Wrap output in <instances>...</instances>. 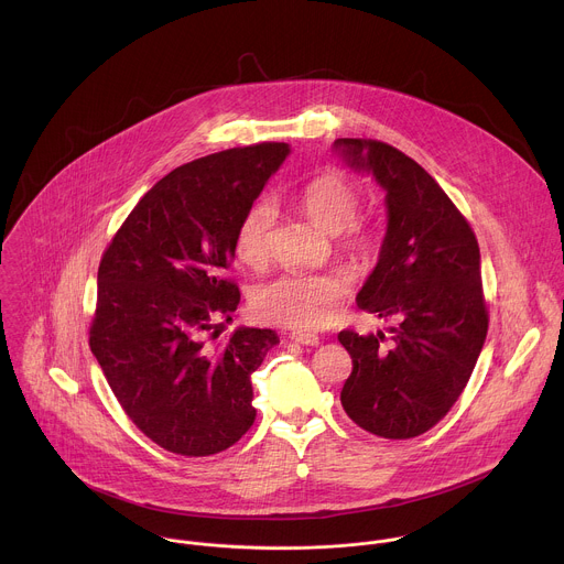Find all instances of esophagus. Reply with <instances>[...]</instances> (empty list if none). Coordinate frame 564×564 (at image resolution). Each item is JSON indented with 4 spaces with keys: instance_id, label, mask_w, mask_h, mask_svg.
<instances>
[{
    "instance_id": "34e87169",
    "label": "esophagus",
    "mask_w": 564,
    "mask_h": 564,
    "mask_svg": "<svg viewBox=\"0 0 564 564\" xmlns=\"http://www.w3.org/2000/svg\"><path fill=\"white\" fill-rule=\"evenodd\" d=\"M290 340L292 343H299V345H305V347H316L321 345V338L316 334H310V332H292L290 334Z\"/></svg>"
}]
</instances>
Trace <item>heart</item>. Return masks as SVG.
Masks as SVG:
<instances>
[{
    "instance_id": "obj_1",
    "label": "heart",
    "mask_w": 564,
    "mask_h": 564,
    "mask_svg": "<svg viewBox=\"0 0 564 564\" xmlns=\"http://www.w3.org/2000/svg\"><path fill=\"white\" fill-rule=\"evenodd\" d=\"M296 204L318 228L336 235L343 254L367 259L376 252V230L356 219L362 206V188L351 175L343 171L316 173L296 193ZM272 228V204L268 199L252 202L235 235V252L246 268L261 270L268 263ZM349 290V279L343 272H285L259 285L250 305L254 316L265 323L318 329L334 321Z\"/></svg>"
}]
</instances>
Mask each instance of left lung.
<instances>
[{
  "instance_id": "obj_1",
  "label": "left lung",
  "mask_w": 564,
  "mask_h": 564,
  "mask_svg": "<svg viewBox=\"0 0 564 564\" xmlns=\"http://www.w3.org/2000/svg\"><path fill=\"white\" fill-rule=\"evenodd\" d=\"M334 144L349 166L371 173L387 191V235L358 305L395 321L389 334H338L354 362L340 402L367 433L411 440L446 417L484 349L488 305L479 243L413 158L380 140Z\"/></svg>"
}]
</instances>
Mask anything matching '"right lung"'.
<instances>
[{
    "label": "right lung",
    "mask_w": 564,
    "mask_h": 564,
    "mask_svg": "<svg viewBox=\"0 0 564 564\" xmlns=\"http://www.w3.org/2000/svg\"><path fill=\"white\" fill-rule=\"evenodd\" d=\"M288 153L261 142L173 169L102 252L89 349L129 420L169 453H221L257 417L250 376L279 336H217L239 305L226 274L237 226Z\"/></svg>",
    "instance_id": "right-lung-1"
}]
</instances>
